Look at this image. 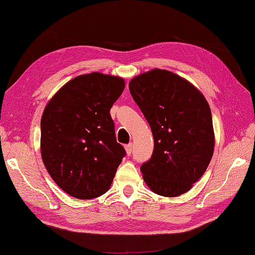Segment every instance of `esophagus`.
<instances>
[{"label": "esophagus", "instance_id": "obj_1", "mask_svg": "<svg viewBox=\"0 0 255 255\" xmlns=\"http://www.w3.org/2000/svg\"><path fill=\"white\" fill-rule=\"evenodd\" d=\"M126 152H127L128 155H131L132 154V152H133V145H132V143L126 145Z\"/></svg>", "mask_w": 255, "mask_h": 255}]
</instances>
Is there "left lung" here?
<instances>
[{
    "mask_svg": "<svg viewBox=\"0 0 255 255\" xmlns=\"http://www.w3.org/2000/svg\"><path fill=\"white\" fill-rule=\"evenodd\" d=\"M128 89L154 137L152 157L141 166L144 181L160 196L187 193L214 155L215 132L206 98L183 77L157 68L134 77Z\"/></svg>",
    "mask_w": 255,
    "mask_h": 255,
    "instance_id": "left-lung-1",
    "label": "left lung"
}]
</instances>
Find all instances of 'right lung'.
Segmentation results:
<instances>
[{"label":"right lung","instance_id":"1","mask_svg":"<svg viewBox=\"0 0 255 255\" xmlns=\"http://www.w3.org/2000/svg\"><path fill=\"white\" fill-rule=\"evenodd\" d=\"M126 87L121 77L78 76L57 91L40 120V152L50 177L66 194L92 199L109 190L126 156L110 109Z\"/></svg>","mask_w":255,"mask_h":255}]
</instances>
